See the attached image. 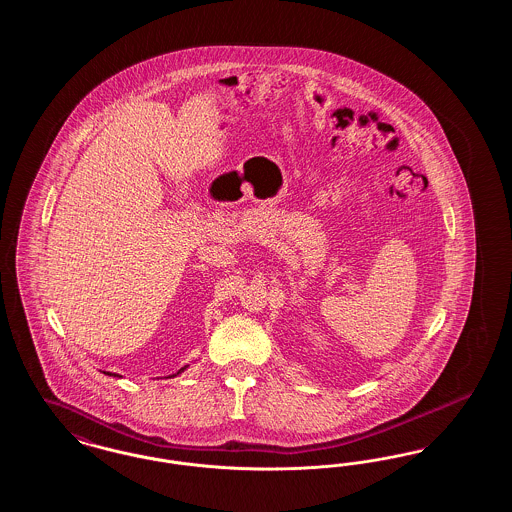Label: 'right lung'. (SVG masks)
<instances>
[{
	"label": "right lung",
	"instance_id": "1",
	"mask_svg": "<svg viewBox=\"0 0 512 512\" xmlns=\"http://www.w3.org/2000/svg\"><path fill=\"white\" fill-rule=\"evenodd\" d=\"M186 368H188V365L182 366V368H180V370H178V372H176V374H172V376H169V378H174V376H178V374H182V372H184V370H186ZM103 374H107V376H119V374H111V372H103ZM119 378H122V376H119Z\"/></svg>",
	"mask_w": 512,
	"mask_h": 512
}]
</instances>
